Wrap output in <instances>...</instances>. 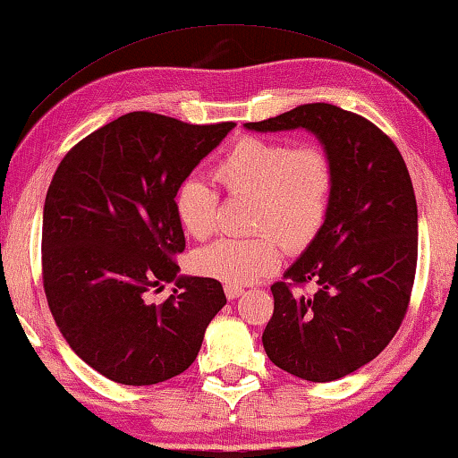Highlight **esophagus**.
<instances>
[{
  "instance_id": "obj_1",
  "label": "esophagus",
  "mask_w": 458,
  "mask_h": 458,
  "mask_svg": "<svg viewBox=\"0 0 458 458\" xmlns=\"http://www.w3.org/2000/svg\"><path fill=\"white\" fill-rule=\"evenodd\" d=\"M243 294V290L239 288V286H231V284H227V286H225V296H227V300H235V298H239Z\"/></svg>"
}]
</instances>
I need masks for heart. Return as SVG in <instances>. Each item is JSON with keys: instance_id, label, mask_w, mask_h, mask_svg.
Wrapping results in <instances>:
<instances>
[{"instance_id": "obj_1", "label": "heart", "mask_w": 458, "mask_h": 458, "mask_svg": "<svg viewBox=\"0 0 458 458\" xmlns=\"http://www.w3.org/2000/svg\"><path fill=\"white\" fill-rule=\"evenodd\" d=\"M225 191L250 197V237H225L197 251L192 266L207 278L250 284L280 266L284 247L302 251L325 227L335 186L333 162L325 149L306 144L245 136L213 170ZM174 207L182 229L205 242L216 229L219 194L200 178L178 184Z\"/></svg>"}]
</instances>
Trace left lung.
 <instances>
[{
  "label": "left lung",
  "instance_id": "8db88e82",
  "mask_svg": "<svg viewBox=\"0 0 458 458\" xmlns=\"http://www.w3.org/2000/svg\"><path fill=\"white\" fill-rule=\"evenodd\" d=\"M253 131H312L333 162L331 208L318 237L272 286L269 361L325 384L369 363L406 317L418 259L414 186L400 149L377 125L331 103L298 105L245 123ZM314 281L318 292L296 287Z\"/></svg>",
  "mask_w": 458,
  "mask_h": 458
}]
</instances>
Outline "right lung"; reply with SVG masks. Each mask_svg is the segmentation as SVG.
<instances>
[{
  "mask_svg": "<svg viewBox=\"0 0 458 458\" xmlns=\"http://www.w3.org/2000/svg\"><path fill=\"white\" fill-rule=\"evenodd\" d=\"M235 123L192 125L133 111L69 149L42 216V282L71 349L111 381L154 386L189 369L227 298L221 282L176 276L178 184ZM174 281L162 305L151 294Z\"/></svg>",
  "mask_w": 458,
  "mask_h": 458,
  "instance_id": "right-lung-1",
  "label": "right lung"
}]
</instances>
